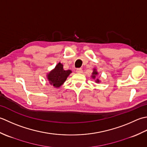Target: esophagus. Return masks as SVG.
<instances>
[{
  "label": "esophagus",
  "mask_w": 147,
  "mask_h": 147,
  "mask_svg": "<svg viewBox=\"0 0 147 147\" xmlns=\"http://www.w3.org/2000/svg\"><path fill=\"white\" fill-rule=\"evenodd\" d=\"M76 72H77V73H78V74H81V73L82 72V68H77V69L76 70Z\"/></svg>",
  "instance_id": "1"
}]
</instances>
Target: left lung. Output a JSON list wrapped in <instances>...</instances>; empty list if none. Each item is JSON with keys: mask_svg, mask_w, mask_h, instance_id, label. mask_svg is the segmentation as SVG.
<instances>
[{"mask_svg": "<svg viewBox=\"0 0 147 147\" xmlns=\"http://www.w3.org/2000/svg\"><path fill=\"white\" fill-rule=\"evenodd\" d=\"M98 74V73L97 72L95 68H94L93 71H92V78H93V79H94L96 78V76ZM96 82H100V80L96 79Z\"/></svg>", "mask_w": 147, "mask_h": 147, "instance_id": "obj_1", "label": "left lung"}]
</instances>
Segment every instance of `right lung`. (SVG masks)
I'll return each mask as SVG.
<instances>
[{
	"mask_svg": "<svg viewBox=\"0 0 147 147\" xmlns=\"http://www.w3.org/2000/svg\"><path fill=\"white\" fill-rule=\"evenodd\" d=\"M71 73V71L70 70H65L63 65L61 63H58L55 68L47 75V78L51 85L58 88L65 82Z\"/></svg>",
	"mask_w": 147,
	"mask_h": 147,
	"instance_id": "obj_1",
	"label": "right lung"
}]
</instances>
